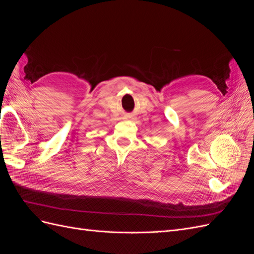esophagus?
I'll return each mask as SVG.
<instances>
[{
    "instance_id": "esophagus-1",
    "label": "esophagus",
    "mask_w": 254,
    "mask_h": 254,
    "mask_svg": "<svg viewBox=\"0 0 254 254\" xmlns=\"http://www.w3.org/2000/svg\"><path fill=\"white\" fill-rule=\"evenodd\" d=\"M131 117H130V115H127V119H130Z\"/></svg>"
}]
</instances>
